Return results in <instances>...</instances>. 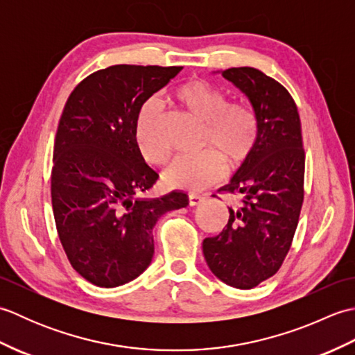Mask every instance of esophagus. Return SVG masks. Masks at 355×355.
<instances>
[{
    "instance_id": "1",
    "label": "esophagus",
    "mask_w": 355,
    "mask_h": 355,
    "mask_svg": "<svg viewBox=\"0 0 355 355\" xmlns=\"http://www.w3.org/2000/svg\"><path fill=\"white\" fill-rule=\"evenodd\" d=\"M202 201H205V198L200 197V195H195V193H191V195H189V206H191V207L201 205Z\"/></svg>"
}]
</instances>
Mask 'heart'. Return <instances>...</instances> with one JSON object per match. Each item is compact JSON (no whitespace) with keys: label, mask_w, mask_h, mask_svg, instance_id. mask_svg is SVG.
Wrapping results in <instances>:
<instances>
[{"label":"heart","mask_w":355,"mask_h":355,"mask_svg":"<svg viewBox=\"0 0 355 355\" xmlns=\"http://www.w3.org/2000/svg\"><path fill=\"white\" fill-rule=\"evenodd\" d=\"M172 97L205 123L206 146L216 150L225 163L236 166L252 153L258 122L245 105L227 103V97L220 88L202 79L183 82L173 88ZM160 125V105L155 101L146 102L135 120L134 141L143 160L150 164L163 163L169 154L168 145L162 139ZM216 153L207 150L201 155L175 157L163 172L164 184L184 191L205 189L223 173V162Z\"/></svg>","instance_id":"b5f03b06"}]
</instances>
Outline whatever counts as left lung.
<instances>
[{
  "mask_svg": "<svg viewBox=\"0 0 355 355\" xmlns=\"http://www.w3.org/2000/svg\"><path fill=\"white\" fill-rule=\"evenodd\" d=\"M221 73L252 103L254 146L221 191L243 198L229 207L220 235L202 241L210 271L230 286L248 290L273 276L290 250L304 201L305 154L297 107L286 89L252 67Z\"/></svg>",
  "mask_w": 355,
  "mask_h": 355,
  "instance_id": "left-lung-1",
  "label": "left lung"
}]
</instances>
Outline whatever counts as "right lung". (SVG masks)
Masks as SVG:
<instances>
[{"mask_svg": "<svg viewBox=\"0 0 355 355\" xmlns=\"http://www.w3.org/2000/svg\"><path fill=\"white\" fill-rule=\"evenodd\" d=\"M182 70L112 65L82 80L65 103L53 149V215L73 268L97 286L139 277L153 261L158 218L189 205L182 191L145 197L158 173L134 141L143 103Z\"/></svg>", "mask_w": 355, "mask_h": 355, "instance_id": "add662e5", "label": "right lung"}]
</instances>
